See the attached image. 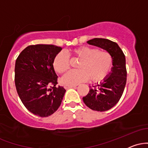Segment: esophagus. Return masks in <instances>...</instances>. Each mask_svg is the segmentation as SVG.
Listing matches in <instances>:
<instances>
[{"label": "esophagus", "mask_w": 148, "mask_h": 148, "mask_svg": "<svg viewBox=\"0 0 148 148\" xmlns=\"http://www.w3.org/2000/svg\"><path fill=\"white\" fill-rule=\"evenodd\" d=\"M76 86H64V88L65 89H69L72 88H76Z\"/></svg>", "instance_id": "obj_1"}]
</instances>
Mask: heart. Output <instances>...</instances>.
<instances>
[{"instance_id": "obj_1", "label": "heart", "mask_w": 148, "mask_h": 148, "mask_svg": "<svg viewBox=\"0 0 148 148\" xmlns=\"http://www.w3.org/2000/svg\"><path fill=\"white\" fill-rule=\"evenodd\" d=\"M72 55L80 59L77 67L79 69L70 70L61 79L66 86H75L86 81L90 78L92 82H97L108 75L112 66V58L104 51L88 46H82L74 49ZM53 67L57 72H65L69 67V57L67 53L61 51L56 56Z\"/></svg>"}]
</instances>
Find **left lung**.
Here are the masks:
<instances>
[{
	"label": "left lung",
	"instance_id": "8db88e82",
	"mask_svg": "<svg viewBox=\"0 0 148 148\" xmlns=\"http://www.w3.org/2000/svg\"><path fill=\"white\" fill-rule=\"evenodd\" d=\"M88 44L106 50L112 58L111 72L102 82L90 87L89 92L83 97L85 104L93 111H106L118 102L123 95L127 82L126 60L118 45L111 40L94 38Z\"/></svg>",
	"mask_w": 148,
	"mask_h": 148
}]
</instances>
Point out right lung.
I'll use <instances>...</instances> for the list:
<instances>
[{"mask_svg": "<svg viewBox=\"0 0 148 148\" xmlns=\"http://www.w3.org/2000/svg\"><path fill=\"white\" fill-rule=\"evenodd\" d=\"M61 47L52 45H30L18 55L15 63V86L25 108L40 117L57 111L65 89L57 86L53 68L56 56Z\"/></svg>", "mask_w": 148, "mask_h": 148, "instance_id": "add662e5", "label": "right lung"}]
</instances>
